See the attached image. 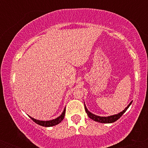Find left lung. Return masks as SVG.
<instances>
[{"label": "left lung", "mask_w": 148, "mask_h": 148, "mask_svg": "<svg viewBox=\"0 0 148 148\" xmlns=\"http://www.w3.org/2000/svg\"><path fill=\"white\" fill-rule=\"evenodd\" d=\"M132 102H130V104L127 106V108H125L124 111L120 112V113H118V114L117 115H111V116H108V117H100V116H97V115L92 114V113H91L90 112L88 111L87 108H86V106H85V110H86V112L87 113L88 116L90 119H92V120H94V121L98 122V123H114V122L116 121V120H118V119L120 118V117L124 114V113H125V112L127 111V108H128L130 105L132 104Z\"/></svg>", "instance_id": "left-lung-1"}]
</instances>
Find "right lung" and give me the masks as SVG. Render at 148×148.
Wrapping results in <instances>:
<instances>
[{
    "label": "right lung",
    "instance_id": "right-lung-1",
    "mask_svg": "<svg viewBox=\"0 0 148 148\" xmlns=\"http://www.w3.org/2000/svg\"><path fill=\"white\" fill-rule=\"evenodd\" d=\"M64 114H65V108L64 109V111H63V112H62V113L61 114L60 116H59L58 118L54 119V120H49V121H40V120H35V119L31 118L30 116H29V117L30 118V119H32V120H33V121L35 122V123H37V125H40V126L52 127V126H55V125H58V124L61 123V122H62V120H63V118L64 117Z\"/></svg>",
    "mask_w": 148,
    "mask_h": 148
}]
</instances>
